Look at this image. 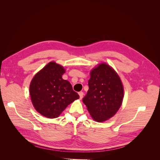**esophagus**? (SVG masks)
Listing matches in <instances>:
<instances>
[{"label": "esophagus", "instance_id": "esophagus-1", "mask_svg": "<svg viewBox=\"0 0 160 160\" xmlns=\"http://www.w3.org/2000/svg\"><path fill=\"white\" fill-rule=\"evenodd\" d=\"M79 97H80V99H81L82 98H83V93L82 91H80L79 93Z\"/></svg>", "mask_w": 160, "mask_h": 160}]
</instances>
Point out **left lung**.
<instances>
[{
	"label": "left lung",
	"mask_w": 160,
	"mask_h": 160,
	"mask_svg": "<svg viewBox=\"0 0 160 160\" xmlns=\"http://www.w3.org/2000/svg\"><path fill=\"white\" fill-rule=\"evenodd\" d=\"M89 90L83 99L95 122H103L114 116L122 104L124 89L118 72L101 62L90 71Z\"/></svg>",
	"instance_id": "8db88e82"
}]
</instances>
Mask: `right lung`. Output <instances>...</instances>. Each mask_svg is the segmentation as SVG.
<instances>
[{"mask_svg": "<svg viewBox=\"0 0 160 160\" xmlns=\"http://www.w3.org/2000/svg\"><path fill=\"white\" fill-rule=\"evenodd\" d=\"M65 72L63 67L51 61L31 81L29 93L32 105L45 118H58L68 105L79 98L70 82L62 78Z\"/></svg>", "mask_w": 160, "mask_h": 160, "instance_id": "right-lung-1", "label": "right lung"}]
</instances>
